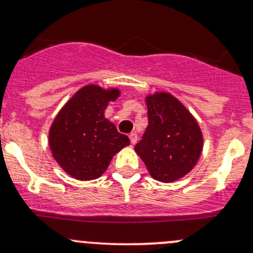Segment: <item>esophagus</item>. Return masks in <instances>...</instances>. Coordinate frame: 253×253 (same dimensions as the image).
Listing matches in <instances>:
<instances>
[{
    "instance_id": "1",
    "label": "esophagus",
    "mask_w": 253,
    "mask_h": 253,
    "mask_svg": "<svg viewBox=\"0 0 253 253\" xmlns=\"http://www.w3.org/2000/svg\"><path fill=\"white\" fill-rule=\"evenodd\" d=\"M129 139H131V143L133 144V145H134V144L138 141V135H137V133L132 132L131 134H129Z\"/></svg>"
}]
</instances>
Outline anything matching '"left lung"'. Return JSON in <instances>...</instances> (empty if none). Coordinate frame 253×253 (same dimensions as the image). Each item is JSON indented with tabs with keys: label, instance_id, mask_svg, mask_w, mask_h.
<instances>
[{
	"label": "left lung",
	"instance_id": "obj_1",
	"mask_svg": "<svg viewBox=\"0 0 253 253\" xmlns=\"http://www.w3.org/2000/svg\"><path fill=\"white\" fill-rule=\"evenodd\" d=\"M149 125L134 146L154 179L171 182L190 173L203 149L196 119L166 92L146 97Z\"/></svg>",
	"mask_w": 253,
	"mask_h": 253
}]
</instances>
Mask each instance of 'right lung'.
Segmentation results:
<instances>
[{
  "label": "right lung",
  "mask_w": 253,
  "mask_h": 253,
  "mask_svg": "<svg viewBox=\"0 0 253 253\" xmlns=\"http://www.w3.org/2000/svg\"><path fill=\"white\" fill-rule=\"evenodd\" d=\"M120 92L96 85L80 88L60 110L49 132L52 156L66 173L78 180L97 179L116 152L129 145L127 135L104 118L109 101Z\"/></svg>",
  "instance_id": "right-lung-1"
}]
</instances>
